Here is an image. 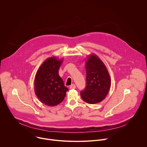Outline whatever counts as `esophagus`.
Returning <instances> with one entry per match:
<instances>
[{
  "label": "esophagus",
  "instance_id": "1",
  "mask_svg": "<svg viewBox=\"0 0 147 147\" xmlns=\"http://www.w3.org/2000/svg\"><path fill=\"white\" fill-rule=\"evenodd\" d=\"M76 88V85L74 84H73L70 86V89H75Z\"/></svg>",
  "mask_w": 147,
  "mask_h": 147
}]
</instances>
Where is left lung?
I'll return each mask as SVG.
<instances>
[{
    "label": "left lung",
    "instance_id": "left-lung-1",
    "mask_svg": "<svg viewBox=\"0 0 147 147\" xmlns=\"http://www.w3.org/2000/svg\"><path fill=\"white\" fill-rule=\"evenodd\" d=\"M86 87L80 94L83 100L90 104L102 101L107 96L111 86L108 69L95 54L88 56L86 62Z\"/></svg>",
    "mask_w": 147,
    "mask_h": 147
}]
</instances>
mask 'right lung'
I'll use <instances>...</instances> for the list:
<instances>
[{
    "label": "right lung",
    "instance_id": "obj_1",
    "mask_svg": "<svg viewBox=\"0 0 147 147\" xmlns=\"http://www.w3.org/2000/svg\"><path fill=\"white\" fill-rule=\"evenodd\" d=\"M63 59L47 58L38 70L34 81V91L41 102L49 107L60 103L69 90L59 74Z\"/></svg>",
    "mask_w": 147,
    "mask_h": 147
}]
</instances>
